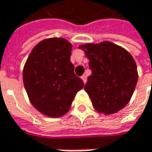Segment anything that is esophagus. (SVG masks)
<instances>
[{"label":"esophagus","mask_w":152,"mask_h":152,"mask_svg":"<svg viewBox=\"0 0 152 152\" xmlns=\"http://www.w3.org/2000/svg\"><path fill=\"white\" fill-rule=\"evenodd\" d=\"M81 78H82L83 82L85 83H86V81H87V77H86V76H85V75H83V76H82V77H81Z\"/></svg>","instance_id":"1"}]
</instances>
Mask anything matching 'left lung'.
<instances>
[{
  "mask_svg": "<svg viewBox=\"0 0 152 152\" xmlns=\"http://www.w3.org/2000/svg\"><path fill=\"white\" fill-rule=\"evenodd\" d=\"M90 60L92 73L84 86L94 109L105 115L127 106L137 86L138 72L132 55L110 41L78 46Z\"/></svg>",
  "mask_w": 152,
  "mask_h": 152,
  "instance_id": "obj_1",
  "label": "left lung"
}]
</instances>
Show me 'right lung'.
I'll list each match as a JSON object with an SVG mask.
<instances>
[{"mask_svg":"<svg viewBox=\"0 0 152 152\" xmlns=\"http://www.w3.org/2000/svg\"><path fill=\"white\" fill-rule=\"evenodd\" d=\"M72 44L63 38L39 42L23 69V81L31 105L42 114L59 118L66 114L83 82L70 61Z\"/></svg>","mask_w":152,"mask_h":152,"instance_id":"1","label":"right lung"}]
</instances>
